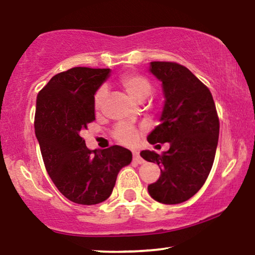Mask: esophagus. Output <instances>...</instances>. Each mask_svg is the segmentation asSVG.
<instances>
[{"mask_svg": "<svg viewBox=\"0 0 255 255\" xmlns=\"http://www.w3.org/2000/svg\"><path fill=\"white\" fill-rule=\"evenodd\" d=\"M133 161L138 163V164H141V163L144 162V159L141 157L140 152H138V151H134V152H133Z\"/></svg>", "mask_w": 255, "mask_h": 255, "instance_id": "obj_1", "label": "esophagus"}]
</instances>
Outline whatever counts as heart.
I'll list each match as a JSON object with an SVG mask.
<instances>
[{"instance_id":"b5f03b06","label":"heart","mask_w":255,"mask_h":255,"mask_svg":"<svg viewBox=\"0 0 255 255\" xmlns=\"http://www.w3.org/2000/svg\"><path fill=\"white\" fill-rule=\"evenodd\" d=\"M120 84L125 88L126 92L136 101H143L149 97L151 92V84L147 78L140 74L129 73L121 77ZM107 97V87L100 86L94 94V110L100 111L104 101ZM140 130L134 126L128 124H119L113 130V136L118 142L122 144H134L137 141Z\"/></svg>"}]
</instances>
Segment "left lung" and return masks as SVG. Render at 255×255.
Returning <instances> with one entry per match:
<instances>
[{"instance_id": "8db88e82", "label": "left lung", "mask_w": 255, "mask_h": 255, "mask_svg": "<svg viewBox=\"0 0 255 255\" xmlns=\"http://www.w3.org/2000/svg\"><path fill=\"white\" fill-rule=\"evenodd\" d=\"M149 72L162 83L164 104L159 125L149 143H170L158 155L142 150L145 161L157 163L161 176L148 185L156 202L179 204L196 195L211 171L219 137V120L209 88L185 66L151 62Z\"/></svg>"}]
</instances>
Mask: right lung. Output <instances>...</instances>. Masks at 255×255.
Here are the masks:
<instances>
[{
	"label": "right lung",
	"mask_w": 255,
	"mask_h": 255,
	"mask_svg": "<svg viewBox=\"0 0 255 255\" xmlns=\"http://www.w3.org/2000/svg\"><path fill=\"white\" fill-rule=\"evenodd\" d=\"M111 69L73 67L50 79L36 100L35 134L46 171L71 202L93 205L112 195L119 171L131 162L120 145L90 150L80 136L96 120L94 94Z\"/></svg>",
	"instance_id": "add662e5"
}]
</instances>
